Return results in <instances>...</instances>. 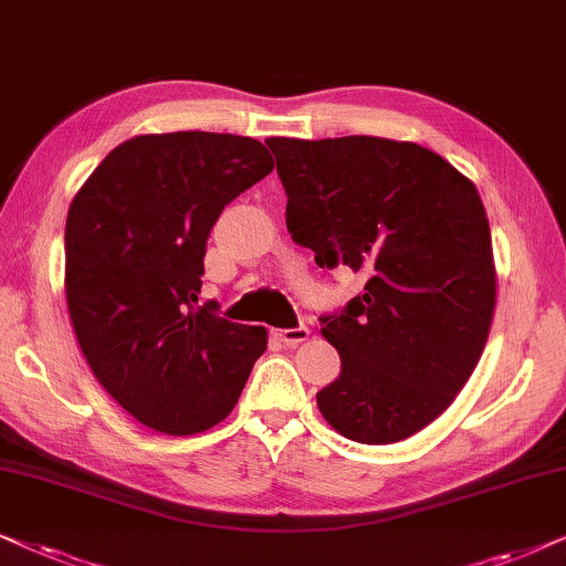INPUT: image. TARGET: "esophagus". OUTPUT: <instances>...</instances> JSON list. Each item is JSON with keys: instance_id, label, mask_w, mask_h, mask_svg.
<instances>
[{"instance_id": "obj_1", "label": "esophagus", "mask_w": 566, "mask_h": 566, "mask_svg": "<svg viewBox=\"0 0 566 566\" xmlns=\"http://www.w3.org/2000/svg\"><path fill=\"white\" fill-rule=\"evenodd\" d=\"M276 336H279V342H284L287 346H297V344H303L307 336H311V328H307V326L279 328V331H276Z\"/></svg>"}]
</instances>
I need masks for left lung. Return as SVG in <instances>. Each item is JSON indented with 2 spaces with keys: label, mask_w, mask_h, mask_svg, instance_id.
I'll list each match as a JSON object with an SVG mask.
<instances>
[{
  "label": "left lung",
  "mask_w": 566,
  "mask_h": 566,
  "mask_svg": "<svg viewBox=\"0 0 566 566\" xmlns=\"http://www.w3.org/2000/svg\"><path fill=\"white\" fill-rule=\"evenodd\" d=\"M287 230L321 269L365 290L321 331L342 357L318 390L323 419L361 446H390L434 421L484 352L496 274L476 186L432 149L380 137H271Z\"/></svg>",
  "instance_id": "obj_1"
}]
</instances>
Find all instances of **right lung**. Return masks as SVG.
<instances>
[{
  "label": "right lung",
  "instance_id": "1",
  "mask_svg": "<svg viewBox=\"0 0 566 566\" xmlns=\"http://www.w3.org/2000/svg\"><path fill=\"white\" fill-rule=\"evenodd\" d=\"M271 168L251 137L145 134L111 149L74 196L64 230L74 334L97 382L149 429L220 424L266 352V328L196 303L214 222Z\"/></svg>",
  "mask_w": 566,
  "mask_h": 566
}]
</instances>
